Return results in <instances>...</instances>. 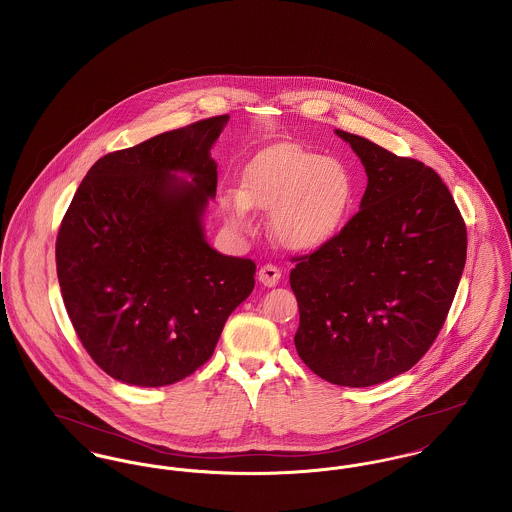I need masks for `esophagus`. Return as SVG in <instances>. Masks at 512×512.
I'll return each instance as SVG.
<instances>
[{"label":"esophagus","instance_id":"obj_1","mask_svg":"<svg viewBox=\"0 0 512 512\" xmlns=\"http://www.w3.org/2000/svg\"><path fill=\"white\" fill-rule=\"evenodd\" d=\"M280 276H282V271H280L276 265H271V263H267V265H263V267L259 269V280H261V284H265V286H269V288L278 284Z\"/></svg>","mask_w":512,"mask_h":512}]
</instances>
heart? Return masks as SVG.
<instances>
[{
    "label": "heart",
    "instance_id": "obj_1",
    "mask_svg": "<svg viewBox=\"0 0 512 512\" xmlns=\"http://www.w3.org/2000/svg\"><path fill=\"white\" fill-rule=\"evenodd\" d=\"M356 180L346 164L296 145L272 147L245 168L241 189L220 193V211L238 230L253 228V209L272 212L276 238L292 249H315L346 224Z\"/></svg>",
    "mask_w": 512,
    "mask_h": 512
}]
</instances>
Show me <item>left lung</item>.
Returning <instances> with one entry per match:
<instances>
[{
	"label": "left lung",
	"mask_w": 512,
	"mask_h": 512,
	"mask_svg": "<svg viewBox=\"0 0 512 512\" xmlns=\"http://www.w3.org/2000/svg\"><path fill=\"white\" fill-rule=\"evenodd\" d=\"M336 135L360 156L367 187L332 240L292 259L294 342L321 379L371 387L416 365L443 329L466 263V224L435 170Z\"/></svg>",
	"instance_id": "1"
}]
</instances>
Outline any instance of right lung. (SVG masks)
I'll list each match as a JSON object with an SVG mask.
<instances>
[{"label": "right lung", "mask_w": 512, "mask_h": 512, "mask_svg": "<svg viewBox=\"0 0 512 512\" xmlns=\"http://www.w3.org/2000/svg\"><path fill=\"white\" fill-rule=\"evenodd\" d=\"M226 123L214 116L108 152L61 220L67 315L92 361L121 383L164 387L195 373L255 286V263L214 251L201 224L218 180L211 147Z\"/></svg>", "instance_id": "add662e5"}]
</instances>
